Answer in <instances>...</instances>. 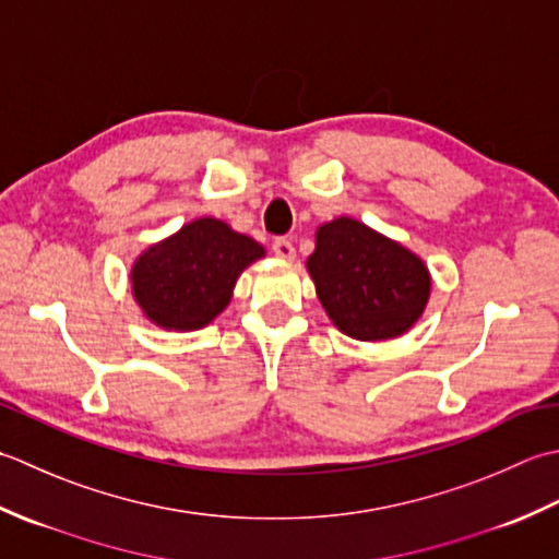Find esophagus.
<instances>
[{"instance_id": "1", "label": "esophagus", "mask_w": 559, "mask_h": 559, "mask_svg": "<svg viewBox=\"0 0 559 559\" xmlns=\"http://www.w3.org/2000/svg\"><path fill=\"white\" fill-rule=\"evenodd\" d=\"M272 250H275V255L282 260H294V246L287 238H277V241L272 243Z\"/></svg>"}]
</instances>
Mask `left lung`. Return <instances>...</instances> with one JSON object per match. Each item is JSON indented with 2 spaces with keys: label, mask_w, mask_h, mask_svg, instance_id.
Instances as JSON below:
<instances>
[{
  "label": "left lung",
  "mask_w": 559,
  "mask_h": 559,
  "mask_svg": "<svg viewBox=\"0 0 559 559\" xmlns=\"http://www.w3.org/2000/svg\"><path fill=\"white\" fill-rule=\"evenodd\" d=\"M306 270L333 325L361 343L407 333L431 292L423 258L352 216L318 226Z\"/></svg>",
  "instance_id": "left-lung-1"
}]
</instances>
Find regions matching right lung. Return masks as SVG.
Here are the masks:
<instances>
[{
	"label": "right lung",
	"instance_id": "obj_1",
	"mask_svg": "<svg viewBox=\"0 0 559 559\" xmlns=\"http://www.w3.org/2000/svg\"><path fill=\"white\" fill-rule=\"evenodd\" d=\"M260 258L265 248L253 238L214 216H200L134 260V301L158 328L200 330L229 306L236 280Z\"/></svg>",
	"mask_w": 559,
	"mask_h": 559
}]
</instances>
